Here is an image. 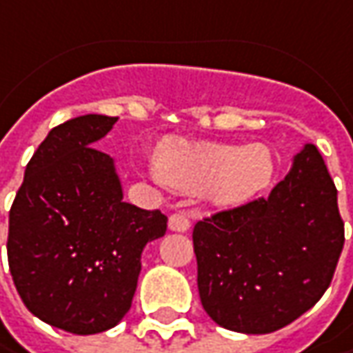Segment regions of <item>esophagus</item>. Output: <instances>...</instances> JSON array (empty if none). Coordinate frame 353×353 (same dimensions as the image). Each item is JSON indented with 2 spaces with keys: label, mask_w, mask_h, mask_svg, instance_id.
<instances>
[{
  "label": "esophagus",
  "mask_w": 353,
  "mask_h": 353,
  "mask_svg": "<svg viewBox=\"0 0 353 353\" xmlns=\"http://www.w3.org/2000/svg\"><path fill=\"white\" fill-rule=\"evenodd\" d=\"M190 227H192V223L185 213H174L168 221V229L176 231V233H185V231H190Z\"/></svg>",
  "instance_id": "esophagus-1"
}]
</instances>
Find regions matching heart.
Returning <instances> with one entry per match:
<instances>
[{
	"label": "heart",
	"mask_w": 353,
	"mask_h": 353,
	"mask_svg": "<svg viewBox=\"0 0 353 353\" xmlns=\"http://www.w3.org/2000/svg\"><path fill=\"white\" fill-rule=\"evenodd\" d=\"M156 172L168 185L199 192L213 207H237L272 183L276 158L267 144H217L165 140L154 156Z\"/></svg>",
	"instance_id": "1"
}]
</instances>
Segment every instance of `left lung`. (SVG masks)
Listing matches in <instances>:
<instances>
[{
  "label": "left lung",
  "instance_id": "obj_1",
  "mask_svg": "<svg viewBox=\"0 0 353 353\" xmlns=\"http://www.w3.org/2000/svg\"><path fill=\"white\" fill-rule=\"evenodd\" d=\"M342 247L336 185L318 148L304 144L268 197L195 225L201 304L223 328L276 332L322 299Z\"/></svg>",
  "mask_w": 353,
  "mask_h": 353
}]
</instances>
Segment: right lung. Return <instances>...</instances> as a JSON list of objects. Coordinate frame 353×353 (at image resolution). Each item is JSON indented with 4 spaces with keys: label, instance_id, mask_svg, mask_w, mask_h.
<instances>
[{
    "label": "right lung",
    "instance_id": "obj_1",
    "mask_svg": "<svg viewBox=\"0 0 353 353\" xmlns=\"http://www.w3.org/2000/svg\"><path fill=\"white\" fill-rule=\"evenodd\" d=\"M116 120L85 114L49 132L9 211V270L23 304L81 336L126 316L142 251L168 227L160 211L124 201L114 158L92 148Z\"/></svg>",
    "mask_w": 353,
    "mask_h": 353
}]
</instances>
